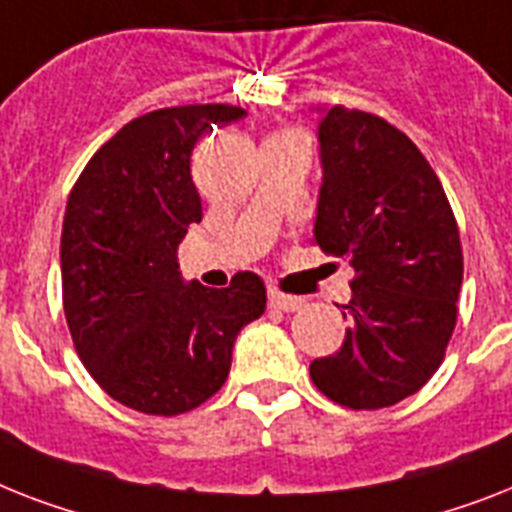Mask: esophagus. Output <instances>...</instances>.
Returning a JSON list of instances; mask_svg holds the SVG:
<instances>
[{
  "instance_id": "34e87169",
  "label": "esophagus",
  "mask_w": 512,
  "mask_h": 512,
  "mask_svg": "<svg viewBox=\"0 0 512 512\" xmlns=\"http://www.w3.org/2000/svg\"><path fill=\"white\" fill-rule=\"evenodd\" d=\"M268 305L273 307V310H281V313H294V310H299V307L305 305V299L278 292V289H268Z\"/></svg>"
}]
</instances>
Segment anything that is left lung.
<instances>
[{
    "instance_id": "8db88e82",
    "label": "left lung",
    "mask_w": 512,
    "mask_h": 512,
    "mask_svg": "<svg viewBox=\"0 0 512 512\" xmlns=\"http://www.w3.org/2000/svg\"><path fill=\"white\" fill-rule=\"evenodd\" d=\"M323 184L315 244L355 268L342 350L310 363L313 384L352 410L415 394L442 365L458 321L463 249L421 149L371 112L321 110Z\"/></svg>"
}]
</instances>
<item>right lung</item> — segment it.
Instances as JSON below:
<instances>
[{"instance_id":"right-lung-1","label":"right lung","mask_w":512,"mask_h":512,"mask_svg":"<svg viewBox=\"0 0 512 512\" xmlns=\"http://www.w3.org/2000/svg\"><path fill=\"white\" fill-rule=\"evenodd\" d=\"M234 105L141 115L91 157L62 223V305L86 371L112 400L147 415L189 413L226 384L236 334L265 310V284H186L178 244L202 220L191 152Z\"/></svg>"}]
</instances>
